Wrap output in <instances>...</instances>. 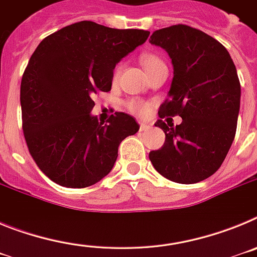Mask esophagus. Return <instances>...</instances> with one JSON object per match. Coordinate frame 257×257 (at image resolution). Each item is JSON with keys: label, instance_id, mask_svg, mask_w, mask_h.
Listing matches in <instances>:
<instances>
[{"label": "esophagus", "instance_id": "1", "mask_svg": "<svg viewBox=\"0 0 257 257\" xmlns=\"http://www.w3.org/2000/svg\"><path fill=\"white\" fill-rule=\"evenodd\" d=\"M151 128H152V127L149 126V124L140 123V128H139L140 131H144V133H145V131H149V130H151Z\"/></svg>", "mask_w": 257, "mask_h": 257}]
</instances>
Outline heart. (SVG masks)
<instances>
[{"mask_svg": "<svg viewBox=\"0 0 257 257\" xmlns=\"http://www.w3.org/2000/svg\"><path fill=\"white\" fill-rule=\"evenodd\" d=\"M140 61H142V64H143V67H144L145 72H148L149 69H152V68L157 67V65H160L163 63V61L161 60L158 56L154 55V54H151V52H148V54H143V55L140 56ZM119 70H121V67L118 65V67L114 69V78L118 76ZM127 108H128V110H130V112L144 117V115L148 114L149 109H151V105H149V103H145V101L131 100L127 103Z\"/></svg>", "mask_w": 257, "mask_h": 257, "instance_id": "1", "label": "heart"}]
</instances>
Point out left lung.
<instances>
[{
  "instance_id": "obj_1",
  "label": "left lung",
  "mask_w": 257,
  "mask_h": 257,
  "mask_svg": "<svg viewBox=\"0 0 257 257\" xmlns=\"http://www.w3.org/2000/svg\"><path fill=\"white\" fill-rule=\"evenodd\" d=\"M152 45L167 51L174 65L169 99L160 118L165 144L149 153L154 169L169 180L194 184L210 178L225 160L237 130L240 83L228 50L199 29L178 24L153 32Z\"/></svg>"
}]
</instances>
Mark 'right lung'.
I'll return each mask as SVG.
<instances>
[{"instance_id":"right-lung-1","label":"right lung","mask_w":257,"mask_h":257,"mask_svg":"<svg viewBox=\"0 0 257 257\" xmlns=\"http://www.w3.org/2000/svg\"><path fill=\"white\" fill-rule=\"evenodd\" d=\"M149 37L143 29L74 23L41 41L20 85L23 133L29 153L54 183L86 188L110 172L118 147L139 131L135 118L91 114L99 91L112 88L113 69Z\"/></svg>"}]
</instances>
